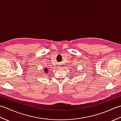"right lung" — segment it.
I'll return each mask as SVG.
<instances>
[{
	"label": "right lung",
	"instance_id": "add662e5",
	"mask_svg": "<svg viewBox=\"0 0 121 121\" xmlns=\"http://www.w3.org/2000/svg\"><path fill=\"white\" fill-rule=\"evenodd\" d=\"M43 71H44L46 74H47L48 72V69L47 68H45V69H43Z\"/></svg>",
	"mask_w": 121,
	"mask_h": 121
}]
</instances>
